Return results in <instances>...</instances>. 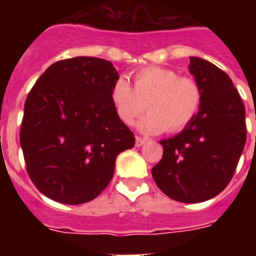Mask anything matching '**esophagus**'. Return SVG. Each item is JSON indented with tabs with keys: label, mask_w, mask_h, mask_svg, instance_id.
Returning <instances> with one entry per match:
<instances>
[{
	"label": "esophagus",
	"mask_w": 256,
	"mask_h": 256,
	"mask_svg": "<svg viewBox=\"0 0 256 256\" xmlns=\"http://www.w3.org/2000/svg\"><path fill=\"white\" fill-rule=\"evenodd\" d=\"M145 142H146V140L142 138V137H136V145L137 146H142Z\"/></svg>",
	"instance_id": "34e87169"
}]
</instances>
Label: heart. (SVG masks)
I'll list each match as a JSON object with an SVG mask.
<instances>
[{
    "mask_svg": "<svg viewBox=\"0 0 256 256\" xmlns=\"http://www.w3.org/2000/svg\"><path fill=\"white\" fill-rule=\"evenodd\" d=\"M111 101L124 124H133L146 102L150 114L140 120V130L146 134L163 130L177 133L198 115L203 90L194 78L180 76L172 68L150 66L134 74L133 88L124 79H118L111 89Z\"/></svg>",
    "mask_w": 256,
    "mask_h": 256,
    "instance_id": "1",
    "label": "heart"
}]
</instances>
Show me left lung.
Instances as JSON below:
<instances>
[{
  "label": "left lung",
  "instance_id": "left-lung-1",
  "mask_svg": "<svg viewBox=\"0 0 256 256\" xmlns=\"http://www.w3.org/2000/svg\"><path fill=\"white\" fill-rule=\"evenodd\" d=\"M189 71L203 90L198 115L181 133L160 141L163 158L152 168L162 192L181 203L215 198L230 182L247 140L246 108L222 70L190 58Z\"/></svg>",
  "mask_w": 256,
  "mask_h": 256
}]
</instances>
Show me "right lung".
<instances>
[{
    "instance_id": "obj_1",
    "label": "right lung",
    "mask_w": 256,
    "mask_h": 256,
    "mask_svg": "<svg viewBox=\"0 0 256 256\" xmlns=\"http://www.w3.org/2000/svg\"><path fill=\"white\" fill-rule=\"evenodd\" d=\"M111 62L74 58L52 64L26 98L20 145L32 184L63 204L88 203L114 177L116 156L136 138L118 118Z\"/></svg>"
}]
</instances>
